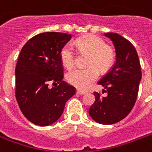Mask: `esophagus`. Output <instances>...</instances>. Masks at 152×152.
I'll return each mask as SVG.
<instances>
[{"label": "esophagus", "instance_id": "obj_1", "mask_svg": "<svg viewBox=\"0 0 152 152\" xmlns=\"http://www.w3.org/2000/svg\"><path fill=\"white\" fill-rule=\"evenodd\" d=\"M76 93L79 95H84L85 94V91H80V90H77V91H76Z\"/></svg>", "mask_w": 152, "mask_h": 152}]
</instances>
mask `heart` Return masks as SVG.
<instances>
[{
	"mask_svg": "<svg viewBox=\"0 0 152 152\" xmlns=\"http://www.w3.org/2000/svg\"><path fill=\"white\" fill-rule=\"evenodd\" d=\"M76 46L81 53L88 54L86 68H76L68 72V81L77 88L86 90L96 80L99 70L106 72L109 70L115 60V53L112 46L98 36L87 35L78 38ZM61 61L65 68L70 69L75 65L76 54L73 47L70 44L64 46L61 51Z\"/></svg>",
	"mask_w": 152,
	"mask_h": 152,
	"instance_id": "1",
	"label": "heart"
}]
</instances>
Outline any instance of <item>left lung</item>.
Masks as SVG:
<instances>
[{
    "label": "left lung",
    "mask_w": 152,
    "mask_h": 152,
    "mask_svg": "<svg viewBox=\"0 0 152 152\" xmlns=\"http://www.w3.org/2000/svg\"><path fill=\"white\" fill-rule=\"evenodd\" d=\"M104 35L114 44L116 61L98 84L105 89L107 96L95 91L94 104L89 108L90 116L101 124H113L124 119L135 105L142 77L137 52L132 43L122 36L107 32Z\"/></svg>",
    "instance_id": "left-lung-1"
}]
</instances>
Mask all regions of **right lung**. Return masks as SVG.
<instances>
[{
	"label": "right lung",
	"mask_w": 152,
	"mask_h": 152,
	"mask_svg": "<svg viewBox=\"0 0 152 152\" xmlns=\"http://www.w3.org/2000/svg\"><path fill=\"white\" fill-rule=\"evenodd\" d=\"M71 38L63 32H43L28 40L20 53L15 69L16 99L23 115L34 124L55 123L76 93V88L63 80L60 56ZM50 83L56 86L51 88Z\"/></svg>",
	"instance_id": "right-lung-1"
}]
</instances>
